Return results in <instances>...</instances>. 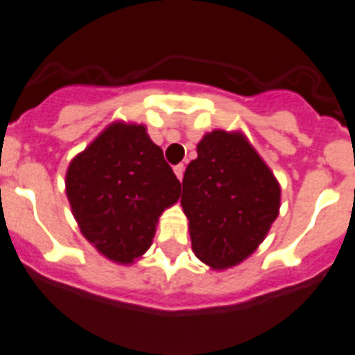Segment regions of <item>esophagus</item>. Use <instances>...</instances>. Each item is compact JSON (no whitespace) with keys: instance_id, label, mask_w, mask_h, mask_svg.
<instances>
[{"instance_id":"obj_1","label":"esophagus","mask_w":355,"mask_h":355,"mask_svg":"<svg viewBox=\"0 0 355 355\" xmlns=\"http://www.w3.org/2000/svg\"><path fill=\"white\" fill-rule=\"evenodd\" d=\"M174 172L175 175H178V180H183V172H184V165H175L174 166Z\"/></svg>"}]
</instances>
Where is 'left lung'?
I'll return each instance as SVG.
<instances>
[{
    "label": "left lung",
    "mask_w": 355,
    "mask_h": 355,
    "mask_svg": "<svg viewBox=\"0 0 355 355\" xmlns=\"http://www.w3.org/2000/svg\"><path fill=\"white\" fill-rule=\"evenodd\" d=\"M279 203V183L241 132L205 134L181 196L199 261L216 270L245 261L276 221Z\"/></svg>",
    "instance_id": "left-lung-1"
}]
</instances>
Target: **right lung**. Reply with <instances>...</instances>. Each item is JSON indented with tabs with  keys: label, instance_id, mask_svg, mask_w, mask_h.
Segmentation results:
<instances>
[{
	"label": "right lung",
	"instance_id": "right-lung-1",
	"mask_svg": "<svg viewBox=\"0 0 355 355\" xmlns=\"http://www.w3.org/2000/svg\"><path fill=\"white\" fill-rule=\"evenodd\" d=\"M67 198L85 239L107 259L130 265L152 245L181 183L136 123L108 125L67 171Z\"/></svg>",
	"mask_w": 355,
	"mask_h": 355
}]
</instances>
